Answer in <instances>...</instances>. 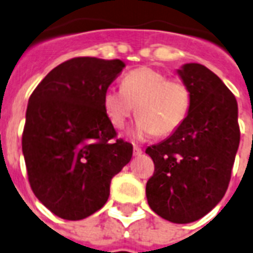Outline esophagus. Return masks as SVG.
<instances>
[{"mask_svg": "<svg viewBox=\"0 0 253 253\" xmlns=\"http://www.w3.org/2000/svg\"><path fill=\"white\" fill-rule=\"evenodd\" d=\"M141 154H142V149L139 146H137V145H134V146H133V155H134V157H138V155Z\"/></svg>", "mask_w": 253, "mask_h": 253, "instance_id": "34e87169", "label": "esophagus"}]
</instances>
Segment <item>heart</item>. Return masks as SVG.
I'll return each mask as SVG.
<instances>
[{
  "label": "heart",
  "instance_id": "1",
  "mask_svg": "<svg viewBox=\"0 0 253 253\" xmlns=\"http://www.w3.org/2000/svg\"><path fill=\"white\" fill-rule=\"evenodd\" d=\"M103 107L115 128H123L136 107L139 120L134 136H169L187 119L191 91L183 81L167 78L150 66H141L123 77L121 90H106Z\"/></svg>",
  "mask_w": 253,
  "mask_h": 253
}]
</instances>
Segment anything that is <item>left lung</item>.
<instances>
[{"instance_id":"1","label":"left lung","mask_w":253,"mask_h":253,"mask_svg":"<svg viewBox=\"0 0 253 253\" xmlns=\"http://www.w3.org/2000/svg\"><path fill=\"white\" fill-rule=\"evenodd\" d=\"M177 73L191 91V108L172 136L146 149L155 167L146 197L162 218L189 223L225 196L240 130L236 99L219 77L201 64H185Z\"/></svg>"}]
</instances>
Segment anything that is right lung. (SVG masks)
Wrapping results in <instances>:
<instances>
[{"instance_id":"right-lung-1","label":"right lung","mask_w":253,"mask_h":253,"mask_svg":"<svg viewBox=\"0 0 253 253\" xmlns=\"http://www.w3.org/2000/svg\"><path fill=\"white\" fill-rule=\"evenodd\" d=\"M125 64L76 57L50 70L28 99L22 134L28 181L44 207L68 221L98 211L112 177L129 163L132 143L117 133L103 95Z\"/></svg>"}]
</instances>
